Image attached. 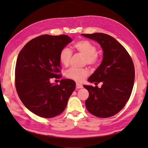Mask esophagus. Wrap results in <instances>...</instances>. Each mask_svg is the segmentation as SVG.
<instances>
[{"instance_id":"34e87169","label":"esophagus","mask_w":148,"mask_h":148,"mask_svg":"<svg viewBox=\"0 0 148 148\" xmlns=\"http://www.w3.org/2000/svg\"><path fill=\"white\" fill-rule=\"evenodd\" d=\"M76 88H83V85L81 84H80V83H76Z\"/></svg>"}]
</instances>
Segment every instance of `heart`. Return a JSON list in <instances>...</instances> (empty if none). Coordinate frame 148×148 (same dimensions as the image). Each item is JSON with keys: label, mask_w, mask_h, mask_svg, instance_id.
Here are the masks:
<instances>
[{"label": "heart", "mask_w": 148, "mask_h": 148, "mask_svg": "<svg viewBox=\"0 0 148 148\" xmlns=\"http://www.w3.org/2000/svg\"><path fill=\"white\" fill-rule=\"evenodd\" d=\"M74 48L85 56V63L90 65H95L99 62V56L97 54V47L88 40H82L74 45ZM72 52L68 48H63L59 54V59L62 64L67 66L70 62ZM89 71L87 69L72 67L65 72V76L69 79L81 82L88 75Z\"/></svg>", "instance_id": "b5f03b06"}]
</instances>
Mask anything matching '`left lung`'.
<instances>
[{
  "mask_svg": "<svg viewBox=\"0 0 148 148\" xmlns=\"http://www.w3.org/2000/svg\"><path fill=\"white\" fill-rule=\"evenodd\" d=\"M95 40L103 50L101 64L88 78L101 88L84 85L89 92L85 101L91 114L99 118H109L123 108L132 92L135 69L132 60L125 48L114 37L103 33L81 34Z\"/></svg>",
  "mask_w": 148,
  "mask_h": 148,
  "instance_id": "obj_1",
  "label": "left lung"
}]
</instances>
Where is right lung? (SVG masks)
<instances>
[{
    "instance_id": "add662e5",
    "label": "right lung",
    "mask_w": 148,
    "mask_h": 148,
    "mask_svg": "<svg viewBox=\"0 0 148 148\" xmlns=\"http://www.w3.org/2000/svg\"><path fill=\"white\" fill-rule=\"evenodd\" d=\"M72 41L66 35H43L27 42L18 56L15 67V85L21 102L34 114L50 118L60 114L76 88L74 81L59 78L61 50Z\"/></svg>"
}]
</instances>
